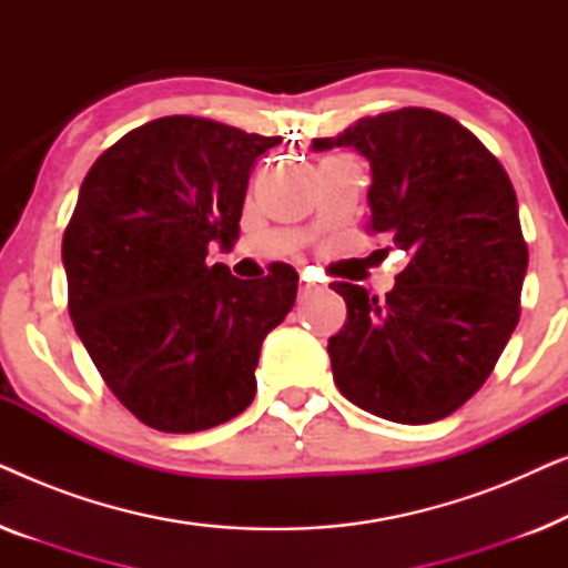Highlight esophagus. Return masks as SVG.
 <instances>
[{
  "instance_id": "obj_1",
  "label": "esophagus",
  "mask_w": 568,
  "mask_h": 568,
  "mask_svg": "<svg viewBox=\"0 0 568 568\" xmlns=\"http://www.w3.org/2000/svg\"><path fill=\"white\" fill-rule=\"evenodd\" d=\"M315 292H321V286L310 282L307 276H302L300 278V294H302V297H310V294H315Z\"/></svg>"
}]
</instances>
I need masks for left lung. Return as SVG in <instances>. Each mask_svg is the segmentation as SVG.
Listing matches in <instances>:
<instances>
[{"label":"left lung","mask_w":568,"mask_h":568,"mask_svg":"<svg viewBox=\"0 0 568 568\" xmlns=\"http://www.w3.org/2000/svg\"><path fill=\"white\" fill-rule=\"evenodd\" d=\"M333 146L369 160L367 230L410 255L385 297L331 284L348 310L328 341L333 379L387 422H439L486 383L517 328L527 243L515 189L476 134L429 108L313 139L315 152Z\"/></svg>","instance_id":"8db88e82"}]
</instances>
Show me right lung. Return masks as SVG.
<instances>
[{"label": "right lung", "mask_w": 568, "mask_h": 568, "mask_svg": "<svg viewBox=\"0 0 568 568\" xmlns=\"http://www.w3.org/2000/svg\"><path fill=\"white\" fill-rule=\"evenodd\" d=\"M282 136L196 115L129 131L84 175L64 230L69 315L111 393L158 432L220 426L251 406L261 344L297 300V271L237 278L232 247L255 160Z\"/></svg>", "instance_id": "1"}]
</instances>
